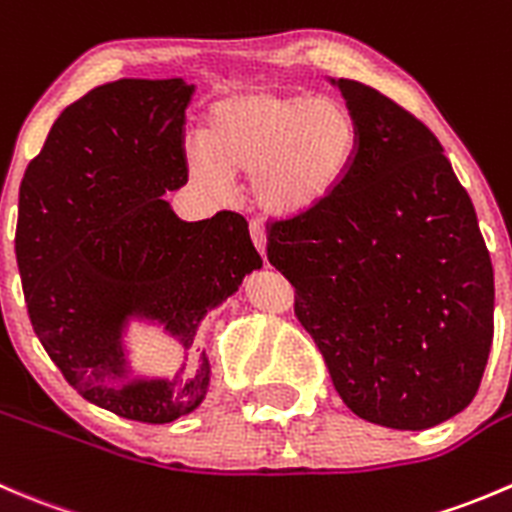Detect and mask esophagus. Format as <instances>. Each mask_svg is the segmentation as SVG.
Returning a JSON list of instances; mask_svg holds the SVG:
<instances>
[{
	"mask_svg": "<svg viewBox=\"0 0 512 512\" xmlns=\"http://www.w3.org/2000/svg\"><path fill=\"white\" fill-rule=\"evenodd\" d=\"M251 241H254L258 254L266 258V234H263L261 226H256V224L251 226Z\"/></svg>",
	"mask_w": 512,
	"mask_h": 512,
	"instance_id": "34e87169",
	"label": "esophagus"
}]
</instances>
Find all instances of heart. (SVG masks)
<instances>
[{
  "label": "heart",
  "instance_id": "1",
  "mask_svg": "<svg viewBox=\"0 0 512 512\" xmlns=\"http://www.w3.org/2000/svg\"><path fill=\"white\" fill-rule=\"evenodd\" d=\"M356 149V116L341 99L251 86L209 106L186 164L196 184L219 196L231 179L251 176L263 214L298 219L338 189Z\"/></svg>",
  "mask_w": 512,
  "mask_h": 512
}]
</instances>
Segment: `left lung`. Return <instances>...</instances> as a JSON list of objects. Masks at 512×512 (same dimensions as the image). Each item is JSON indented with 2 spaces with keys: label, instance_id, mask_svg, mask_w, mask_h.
I'll return each mask as SVG.
<instances>
[{
  "label": "left lung",
  "instance_id": "obj_1",
  "mask_svg": "<svg viewBox=\"0 0 512 512\" xmlns=\"http://www.w3.org/2000/svg\"><path fill=\"white\" fill-rule=\"evenodd\" d=\"M358 149L318 209L268 226L338 396L358 418L426 430L470 406L493 343V263L473 201L423 121L331 79Z\"/></svg>",
  "mask_w": 512,
  "mask_h": 512
}]
</instances>
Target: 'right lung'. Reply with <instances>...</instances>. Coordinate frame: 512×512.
Here are the masks:
<instances>
[{
	"label": "right lung",
	"mask_w": 512,
	"mask_h": 512,
	"mask_svg": "<svg viewBox=\"0 0 512 512\" xmlns=\"http://www.w3.org/2000/svg\"><path fill=\"white\" fill-rule=\"evenodd\" d=\"M191 94L184 79L96 86L59 114L19 186L14 251L34 333L79 396L139 423L196 411L211 366L201 351L169 378L134 376L129 323H156L189 353L206 313L263 266L244 216L184 221L164 199L189 176Z\"/></svg>",
	"instance_id": "right-lung-1"
}]
</instances>
